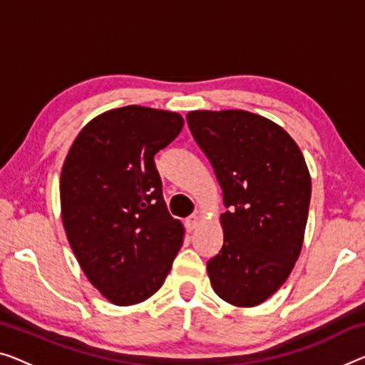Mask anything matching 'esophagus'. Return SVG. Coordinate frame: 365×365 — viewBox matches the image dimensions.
Returning <instances> with one entry per match:
<instances>
[{
  "label": "esophagus",
  "instance_id": "obj_1",
  "mask_svg": "<svg viewBox=\"0 0 365 365\" xmlns=\"http://www.w3.org/2000/svg\"><path fill=\"white\" fill-rule=\"evenodd\" d=\"M198 225H200V217H198L197 215L188 216L187 220H185V226H187V230H188V231L197 230V226H198Z\"/></svg>",
  "mask_w": 365,
  "mask_h": 365
}]
</instances>
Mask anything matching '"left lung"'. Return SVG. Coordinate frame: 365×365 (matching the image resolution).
Here are the masks:
<instances>
[{
    "label": "left lung",
    "instance_id": "8db88e82",
    "mask_svg": "<svg viewBox=\"0 0 365 365\" xmlns=\"http://www.w3.org/2000/svg\"><path fill=\"white\" fill-rule=\"evenodd\" d=\"M188 128L222 190L225 241L206 269L213 290L236 307L267 300L302 251L312 178L295 140L259 114L192 111Z\"/></svg>",
    "mask_w": 365,
    "mask_h": 365
}]
</instances>
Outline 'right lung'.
Returning <instances> with one entry per match:
<instances>
[{
    "mask_svg": "<svg viewBox=\"0 0 365 365\" xmlns=\"http://www.w3.org/2000/svg\"><path fill=\"white\" fill-rule=\"evenodd\" d=\"M172 111L124 106L80 130L62 167V221L81 270L119 307L159 290L180 251L154 155L180 134Z\"/></svg>",
    "mask_w": 365,
    "mask_h": 365,
    "instance_id": "add662e5",
    "label": "right lung"
}]
</instances>
